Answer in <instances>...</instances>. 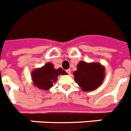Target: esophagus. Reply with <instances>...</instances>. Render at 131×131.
<instances>
[{"label":"esophagus","instance_id":"esophagus-1","mask_svg":"<svg viewBox=\"0 0 131 131\" xmlns=\"http://www.w3.org/2000/svg\"><path fill=\"white\" fill-rule=\"evenodd\" d=\"M66 71H67V73H68V74H70V73H71L70 69H67V70H66Z\"/></svg>","mask_w":131,"mask_h":131}]
</instances>
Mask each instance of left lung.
Masks as SVG:
<instances>
[{
  "instance_id": "left-lung-1",
  "label": "left lung",
  "mask_w": 131,
  "mask_h": 131,
  "mask_svg": "<svg viewBox=\"0 0 131 131\" xmlns=\"http://www.w3.org/2000/svg\"><path fill=\"white\" fill-rule=\"evenodd\" d=\"M74 79L83 91H92L100 86L105 77V69L99 63L80 62L73 73Z\"/></svg>"
}]
</instances>
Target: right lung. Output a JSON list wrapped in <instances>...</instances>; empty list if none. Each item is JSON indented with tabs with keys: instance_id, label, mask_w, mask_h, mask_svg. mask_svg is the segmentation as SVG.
Masks as SVG:
<instances>
[{
	"instance_id": "obj_1",
	"label": "right lung",
	"mask_w": 131,
	"mask_h": 131,
	"mask_svg": "<svg viewBox=\"0 0 131 131\" xmlns=\"http://www.w3.org/2000/svg\"><path fill=\"white\" fill-rule=\"evenodd\" d=\"M67 74L62 68L56 69L51 63H47L43 67L32 71V78L34 85L39 89L46 90L52 88L59 75Z\"/></svg>"
}]
</instances>
